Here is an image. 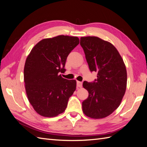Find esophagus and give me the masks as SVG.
<instances>
[{"mask_svg":"<svg viewBox=\"0 0 147 147\" xmlns=\"http://www.w3.org/2000/svg\"><path fill=\"white\" fill-rule=\"evenodd\" d=\"M77 85L78 87L81 88L82 87V82H79V81H77Z\"/></svg>","mask_w":147,"mask_h":147,"instance_id":"1","label":"esophagus"}]
</instances>
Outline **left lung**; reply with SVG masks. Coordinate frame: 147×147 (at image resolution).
<instances>
[{"instance_id":"8db88e82","label":"left lung","mask_w":147,"mask_h":147,"mask_svg":"<svg viewBox=\"0 0 147 147\" xmlns=\"http://www.w3.org/2000/svg\"><path fill=\"white\" fill-rule=\"evenodd\" d=\"M80 44L90 70L97 72L94 82H84L88 96L82 102V110L92 119H103L112 113L122 100L127 88L126 67L117 49L109 42L88 36L81 37Z\"/></svg>"}]
</instances>
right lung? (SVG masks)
Segmentation results:
<instances>
[{"mask_svg": "<svg viewBox=\"0 0 147 147\" xmlns=\"http://www.w3.org/2000/svg\"><path fill=\"white\" fill-rule=\"evenodd\" d=\"M79 44L77 37L59 35L44 38L35 45L27 57L24 70L26 94L34 109L41 116L53 117L65 110L76 89V80H67L66 60Z\"/></svg>", "mask_w": 147, "mask_h": 147, "instance_id": "obj_1", "label": "right lung"}]
</instances>
